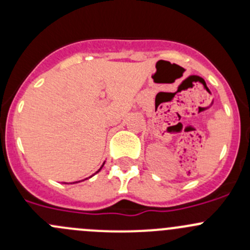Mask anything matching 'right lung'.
I'll return each instance as SVG.
<instances>
[{"label":"right lung","mask_w":250,"mask_h":250,"mask_svg":"<svg viewBox=\"0 0 250 250\" xmlns=\"http://www.w3.org/2000/svg\"><path fill=\"white\" fill-rule=\"evenodd\" d=\"M103 166H104V165H103ZM100 169H102V168H100ZM100 169H99V170H100ZM99 170H98V172H99ZM98 172H97V173H98Z\"/></svg>","instance_id":"obj_1"}]
</instances>
